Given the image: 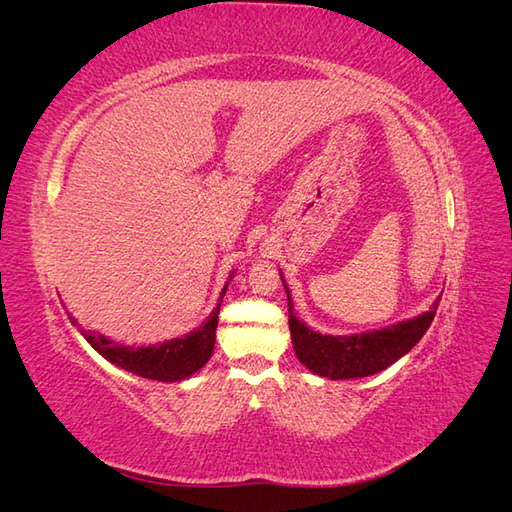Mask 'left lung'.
<instances>
[{"mask_svg": "<svg viewBox=\"0 0 512 512\" xmlns=\"http://www.w3.org/2000/svg\"><path fill=\"white\" fill-rule=\"evenodd\" d=\"M280 277L288 297V324L297 359L309 371L331 380L365 378L391 367L421 342V337L427 333L438 309L436 301L429 312L410 320H401L380 331H367L361 335H322L309 329L303 320L294 316L290 290L286 286L282 271Z\"/></svg>", "mask_w": 512, "mask_h": 512, "instance_id": "left-lung-1", "label": "left lung"}]
</instances>
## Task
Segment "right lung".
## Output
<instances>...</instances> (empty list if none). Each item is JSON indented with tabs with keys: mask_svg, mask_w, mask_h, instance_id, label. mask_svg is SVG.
Instances as JSON below:
<instances>
[{
	"mask_svg": "<svg viewBox=\"0 0 512 512\" xmlns=\"http://www.w3.org/2000/svg\"><path fill=\"white\" fill-rule=\"evenodd\" d=\"M226 288L228 284L222 288V299L226 294ZM222 299L215 305L211 316L200 324L196 331L188 333L185 337L168 339V342H162L158 346H121L113 342V339L94 331H81V335L91 344V348L104 356L106 361L130 371L134 376L158 382H179L196 374V371L211 359ZM72 322L76 320L72 318Z\"/></svg>",
	"mask_w": 512,
	"mask_h": 512,
	"instance_id": "add662e5",
	"label": "right lung"
}]
</instances>
